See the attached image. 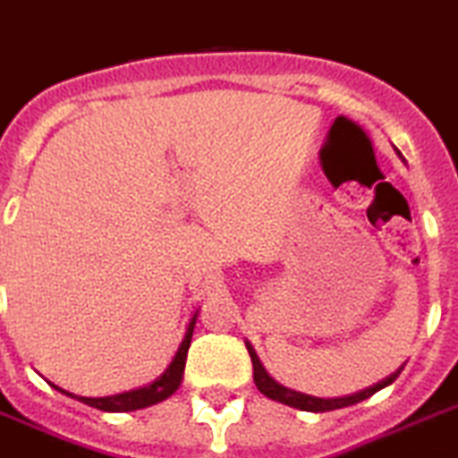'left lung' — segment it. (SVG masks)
<instances>
[{"mask_svg": "<svg viewBox=\"0 0 458 458\" xmlns=\"http://www.w3.org/2000/svg\"><path fill=\"white\" fill-rule=\"evenodd\" d=\"M246 348H249L250 354V361H253V379H255V386L259 388V393H264L267 397L276 400V403L282 404H289L293 409H301V411H311V413H323V411H335V409H344V407H352V404L361 403V400H369L370 395H375L377 391L386 388L388 384H393L397 379V375L403 373L404 366L391 373L388 377L379 379L377 384L373 386H366L357 393H350V395H341V397H316V395H307V393L301 391H293L289 386H282L277 379H273L268 375V370L264 369L262 361H259L258 352H255L253 345L246 341Z\"/></svg>", "mask_w": 458, "mask_h": 458, "instance_id": "8db88e82", "label": "left lung"}]
</instances>
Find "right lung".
Wrapping results in <instances>:
<instances>
[{
  "instance_id": "obj_1",
  "label": "right lung",
  "mask_w": 458,
  "mask_h": 458,
  "mask_svg": "<svg viewBox=\"0 0 458 458\" xmlns=\"http://www.w3.org/2000/svg\"><path fill=\"white\" fill-rule=\"evenodd\" d=\"M196 318H199V310H196V314L191 316L190 323H187L185 336H182L181 345H178L176 354H174V359H171V361H169V366H166V369L162 370V373L157 375V377L153 379V382L144 384V386L131 388V391L114 393V395H104V397L74 395V393L65 391V388H61V386H55V384H51V386H54L55 391L65 393L67 397H74V400H79V403L88 404V407L101 409V411H110V413L138 411V409H147V407H151V404L162 403V400L171 397V395H174V393L178 391V388H181L182 375H185L187 350H190L191 335H194Z\"/></svg>"
}]
</instances>
